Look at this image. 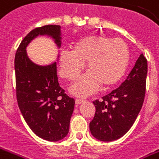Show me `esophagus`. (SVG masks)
<instances>
[{"label":"esophagus","mask_w":159,"mask_h":159,"mask_svg":"<svg viewBox=\"0 0 159 159\" xmlns=\"http://www.w3.org/2000/svg\"><path fill=\"white\" fill-rule=\"evenodd\" d=\"M83 102V100H81V99H76V105H79L81 103Z\"/></svg>","instance_id":"obj_1"}]
</instances>
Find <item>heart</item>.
Wrapping results in <instances>:
<instances>
[{
    "mask_svg": "<svg viewBox=\"0 0 159 159\" xmlns=\"http://www.w3.org/2000/svg\"><path fill=\"white\" fill-rule=\"evenodd\" d=\"M128 45L121 39L91 35L76 42L72 50H64L59 57L60 75L69 80L78 77L87 63L89 71L70 87V94L86 97L101 85L109 88L121 79L129 64Z\"/></svg>",
    "mask_w": 159,
    "mask_h": 159,
    "instance_id": "1",
    "label": "heart"
}]
</instances>
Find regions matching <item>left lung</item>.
I'll return each mask as SVG.
<instances>
[{
    "instance_id": "obj_1",
    "label": "left lung",
    "mask_w": 159,
    "mask_h": 159,
    "mask_svg": "<svg viewBox=\"0 0 159 159\" xmlns=\"http://www.w3.org/2000/svg\"><path fill=\"white\" fill-rule=\"evenodd\" d=\"M147 60L140 54L126 79L116 89L94 102L95 114L89 123L94 137L104 142L116 140L129 131L144 102Z\"/></svg>"
}]
</instances>
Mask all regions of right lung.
Wrapping results in <instances>:
<instances>
[{
    "mask_svg": "<svg viewBox=\"0 0 159 159\" xmlns=\"http://www.w3.org/2000/svg\"><path fill=\"white\" fill-rule=\"evenodd\" d=\"M39 36L52 38L60 48V25L38 27L24 38L14 59L16 96L22 116L31 130L41 139L55 142L68 134L75 100L59 86L57 62L39 65L29 58L26 47Z\"/></svg>",
    "mask_w": 159,
    "mask_h": 159,
    "instance_id": "1",
    "label": "right lung"
}]
</instances>
